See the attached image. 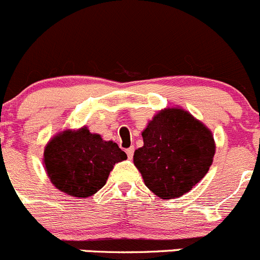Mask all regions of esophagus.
I'll list each match as a JSON object with an SVG mask.
<instances>
[{"label": "esophagus", "instance_id": "esophagus-1", "mask_svg": "<svg viewBox=\"0 0 260 260\" xmlns=\"http://www.w3.org/2000/svg\"><path fill=\"white\" fill-rule=\"evenodd\" d=\"M125 152H127V156L129 157V159H132L133 154H135V147H129V149L125 150Z\"/></svg>", "mask_w": 260, "mask_h": 260}]
</instances>
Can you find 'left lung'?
<instances>
[{
	"instance_id": "8db88e82",
	"label": "left lung",
	"mask_w": 260,
	"mask_h": 260,
	"mask_svg": "<svg viewBox=\"0 0 260 260\" xmlns=\"http://www.w3.org/2000/svg\"><path fill=\"white\" fill-rule=\"evenodd\" d=\"M133 163L145 185L161 199L179 198L204 178L213 163L212 132L181 108L164 109L142 132Z\"/></svg>"
}]
</instances>
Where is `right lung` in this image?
<instances>
[{
	"label": "right lung",
	"instance_id": "right-lung-1",
	"mask_svg": "<svg viewBox=\"0 0 260 260\" xmlns=\"http://www.w3.org/2000/svg\"><path fill=\"white\" fill-rule=\"evenodd\" d=\"M127 154L113 141H104L87 127L57 133L46 146L43 166L57 190L75 198H88L105 186L115 163Z\"/></svg>",
	"mask_w": 260,
	"mask_h": 260
}]
</instances>
